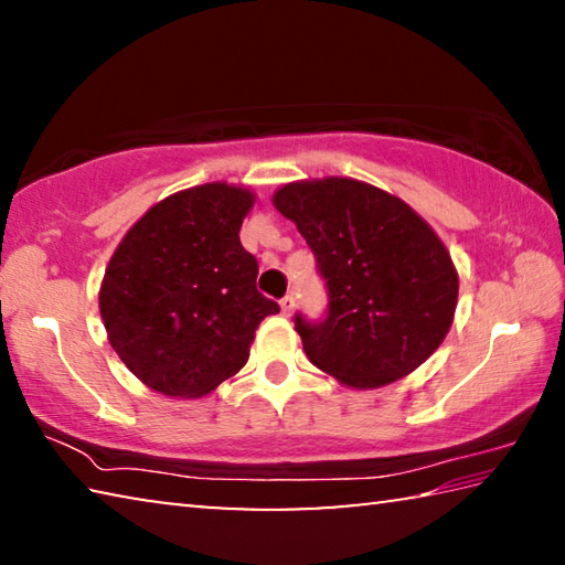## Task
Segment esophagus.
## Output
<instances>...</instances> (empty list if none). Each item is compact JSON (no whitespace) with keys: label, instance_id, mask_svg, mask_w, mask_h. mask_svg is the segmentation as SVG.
Listing matches in <instances>:
<instances>
[{"label":"esophagus","instance_id":"1","mask_svg":"<svg viewBox=\"0 0 565 565\" xmlns=\"http://www.w3.org/2000/svg\"><path fill=\"white\" fill-rule=\"evenodd\" d=\"M279 306H281V313L284 317H289V313L294 311V306H296V299H294V294H286L284 299L279 301Z\"/></svg>","mask_w":565,"mask_h":565}]
</instances>
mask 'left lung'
Returning a JSON list of instances; mask_svg holds the SVG:
<instances>
[{
  "mask_svg": "<svg viewBox=\"0 0 565 565\" xmlns=\"http://www.w3.org/2000/svg\"><path fill=\"white\" fill-rule=\"evenodd\" d=\"M274 206L317 259L329 303L294 317L313 366L374 388L418 369L451 329L458 274L441 238L401 199L353 179L286 184Z\"/></svg>",
  "mask_w": 565,
  "mask_h": 565,
  "instance_id": "1",
  "label": "left lung"
}]
</instances>
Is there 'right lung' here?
Here are the masks:
<instances>
[{
  "label": "right lung",
  "mask_w": 565,
  "mask_h": 565,
  "mask_svg": "<svg viewBox=\"0 0 565 565\" xmlns=\"http://www.w3.org/2000/svg\"><path fill=\"white\" fill-rule=\"evenodd\" d=\"M252 191L204 184L164 199L121 238L99 311L134 376L196 398L234 376L279 303L256 289L259 264L238 242Z\"/></svg>",
  "instance_id": "right-lung-1"
}]
</instances>
